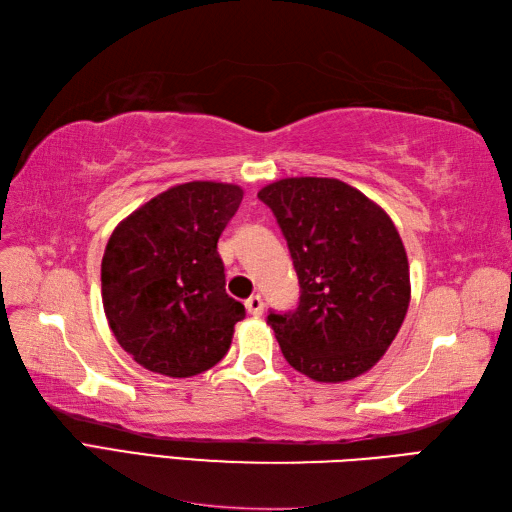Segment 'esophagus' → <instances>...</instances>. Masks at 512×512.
Returning <instances> with one entry per match:
<instances>
[{
    "label": "esophagus",
    "instance_id": "esophagus-1",
    "mask_svg": "<svg viewBox=\"0 0 512 512\" xmlns=\"http://www.w3.org/2000/svg\"><path fill=\"white\" fill-rule=\"evenodd\" d=\"M245 308H247V313L249 315H254V317H260L263 315V310H265V304H263V297L260 295H252L245 302Z\"/></svg>",
    "mask_w": 512,
    "mask_h": 512
}]
</instances>
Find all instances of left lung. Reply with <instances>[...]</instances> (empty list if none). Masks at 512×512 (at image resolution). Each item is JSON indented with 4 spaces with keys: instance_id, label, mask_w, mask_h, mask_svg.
<instances>
[{
    "instance_id": "1",
    "label": "left lung",
    "mask_w": 512,
    "mask_h": 512,
    "mask_svg": "<svg viewBox=\"0 0 512 512\" xmlns=\"http://www.w3.org/2000/svg\"><path fill=\"white\" fill-rule=\"evenodd\" d=\"M284 234L299 280L289 313H269L293 369L345 382L389 350L410 302L406 249L391 217L334 178H284L258 191Z\"/></svg>"
}]
</instances>
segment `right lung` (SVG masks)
Instances as JSON below:
<instances>
[{"mask_svg": "<svg viewBox=\"0 0 512 512\" xmlns=\"http://www.w3.org/2000/svg\"><path fill=\"white\" fill-rule=\"evenodd\" d=\"M241 199L236 184H178L110 234L102 258L104 313L141 367L191 378L230 350L245 306L226 293L217 243Z\"/></svg>", "mask_w": 512, "mask_h": 512, "instance_id": "right-lung-1", "label": "right lung"}]
</instances>
